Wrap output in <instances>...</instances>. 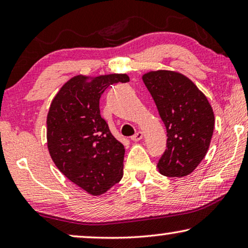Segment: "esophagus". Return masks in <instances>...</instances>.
<instances>
[{
    "label": "esophagus",
    "instance_id": "1",
    "mask_svg": "<svg viewBox=\"0 0 248 248\" xmlns=\"http://www.w3.org/2000/svg\"><path fill=\"white\" fill-rule=\"evenodd\" d=\"M142 137H144V134H142L141 131H137V132H136V134L131 137V140H132V141H139V140H141Z\"/></svg>",
    "mask_w": 248,
    "mask_h": 248
}]
</instances>
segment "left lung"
Returning <instances> with one entry per match:
<instances>
[{"instance_id":"8db88e82","label":"left lung","mask_w":248,"mask_h":248,"mask_svg":"<svg viewBox=\"0 0 248 248\" xmlns=\"http://www.w3.org/2000/svg\"><path fill=\"white\" fill-rule=\"evenodd\" d=\"M166 127V149L159 173L183 177L197 169L207 154L215 128L212 108L194 83L177 72L155 71L142 75Z\"/></svg>"}]
</instances>
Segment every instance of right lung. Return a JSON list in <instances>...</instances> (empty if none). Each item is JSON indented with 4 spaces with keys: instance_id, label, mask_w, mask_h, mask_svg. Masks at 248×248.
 Segmentation results:
<instances>
[{
    "instance_id": "1",
    "label": "right lung",
    "mask_w": 248,
    "mask_h": 248,
    "mask_svg": "<svg viewBox=\"0 0 248 248\" xmlns=\"http://www.w3.org/2000/svg\"><path fill=\"white\" fill-rule=\"evenodd\" d=\"M127 74L76 75L62 86L47 116V146L57 169L92 195L123 179L124 147L100 114V97Z\"/></svg>"
}]
</instances>
